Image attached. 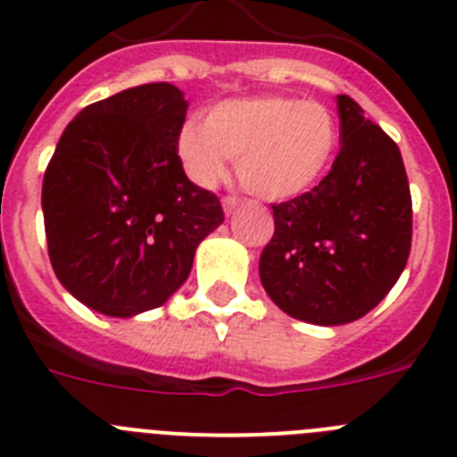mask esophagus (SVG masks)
<instances>
[{"instance_id": "34e87169", "label": "esophagus", "mask_w": 457, "mask_h": 457, "mask_svg": "<svg viewBox=\"0 0 457 457\" xmlns=\"http://www.w3.org/2000/svg\"><path fill=\"white\" fill-rule=\"evenodd\" d=\"M237 204H240V199H237V196H231V194H228V196H224V201H221V205H224V212H226V215H231L233 210L237 208Z\"/></svg>"}]
</instances>
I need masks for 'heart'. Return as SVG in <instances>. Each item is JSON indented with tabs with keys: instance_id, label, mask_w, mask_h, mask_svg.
Returning <instances> with one entry per match:
<instances>
[{
	"instance_id": "obj_1",
	"label": "heart",
	"mask_w": 457,
	"mask_h": 457,
	"mask_svg": "<svg viewBox=\"0 0 457 457\" xmlns=\"http://www.w3.org/2000/svg\"><path fill=\"white\" fill-rule=\"evenodd\" d=\"M338 144L332 112L316 100L256 96L217 103L189 119L176 153L189 180L215 187L237 160L242 187L265 201L295 199L325 176Z\"/></svg>"
}]
</instances>
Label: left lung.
Wrapping results in <instances>:
<instances>
[{"label": "left lung", "instance_id": "8db88e82", "mask_svg": "<svg viewBox=\"0 0 457 457\" xmlns=\"http://www.w3.org/2000/svg\"><path fill=\"white\" fill-rule=\"evenodd\" d=\"M341 151L325 179L272 204L261 284L297 320L343 325L385 300L411 249V194L395 141L338 96Z\"/></svg>", "mask_w": 457, "mask_h": 457}]
</instances>
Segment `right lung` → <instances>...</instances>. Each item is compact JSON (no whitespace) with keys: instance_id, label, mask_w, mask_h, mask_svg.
I'll use <instances>...</instances> for the list:
<instances>
[{"instance_id":"right-lung-1","label":"right lung","mask_w":457,"mask_h":457,"mask_svg":"<svg viewBox=\"0 0 457 457\" xmlns=\"http://www.w3.org/2000/svg\"><path fill=\"white\" fill-rule=\"evenodd\" d=\"M187 116L169 82L125 88L68 123L43 179L54 274L82 304L130 318L185 284L199 242L224 221L176 153Z\"/></svg>"}]
</instances>
